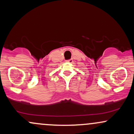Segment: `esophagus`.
I'll return each mask as SVG.
<instances>
[{
    "label": "esophagus",
    "mask_w": 134,
    "mask_h": 134,
    "mask_svg": "<svg viewBox=\"0 0 134 134\" xmlns=\"http://www.w3.org/2000/svg\"><path fill=\"white\" fill-rule=\"evenodd\" d=\"M66 62H67V63H72V62H73V60L72 59H69V60H66Z\"/></svg>",
    "instance_id": "esophagus-1"
}]
</instances>
